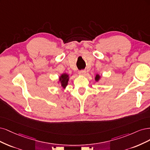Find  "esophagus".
<instances>
[{
	"instance_id": "obj_1",
	"label": "esophagus",
	"mask_w": 150,
	"mask_h": 150,
	"mask_svg": "<svg viewBox=\"0 0 150 150\" xmlns=\"http://www.w3.org/2000/svg\"><path fill=\"white\" fill-rule=\"evenodd\" d=\"M79 75H85V74H86V71H85V70H80V71H79Z\"/></svg>"
}]
</instances>
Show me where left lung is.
Wrapping results in <instances>:
<instances>
[{
    "label": "left lung",
    "instance_id": "obj_1",
    "mask_svg": "<svg viewBox=\"0 0 150 150\" xmlns=\"http://www.w3.org/2000/svg\"><path fill=\"white\" fill-rule=\"evenodd\" d=\"M99 79H100L99 75H96V77H95V80H98Z\"/></svg>",
    "mask_w": 150,
    "mask_h": 150
}]
</instances>
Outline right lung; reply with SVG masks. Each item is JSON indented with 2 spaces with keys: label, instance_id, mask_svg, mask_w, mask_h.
Masks as SVG:
<instances>
[{
  "label": "right lung",
  "instance_id": "obj_1",
  "mask_svg": "<svg viewBox=\"0 0 150 150\" xmlns=\"http://www.w3.org/2000/svg\"><path fill=\"white\" fill-rule=\"evenodd\" d=\"M60 81L62 87L65 88V86L67 85V83H68L69 75L65 74H62L60 77Z\"/></svg>",
  "mask_w": 150,
  "mask_h": 150
}]
</instances>
